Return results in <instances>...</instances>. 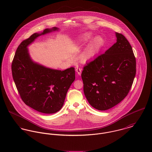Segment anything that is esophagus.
Wrapping results in <instances>:
<instances>
[{
  "label": "esophagus",
  "mask_w": 152,
  "mask_h": 152,
  "mask_svg": "<svg viewBox=\"0 0 152 152\" xmlns=\"http://www.w3.org/2000/svg\"><path fill=\"white\" fill-rule=\"evenodd\" d=\"M76 72H77V74L78 75H81V72H82V68H80V67H77L76 68Z\"/></svg>",
  "instance_id": "obj_1"
}]
</instances>
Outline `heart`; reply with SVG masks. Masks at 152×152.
I'll use <instances>...</instances> for the list:
<instances>
[{"label": "heart", "instance_id": "b5f03b06", "mask_svg": "<svg viewBox=\"0 0 152 152\" xmlns=\"http://www.w3.org/2000/svg\"><path fill=\"white\" fill-rule=\"evenodd\" d=\"M92 38V35L91 33H86L80 38L78 41L77 42L76 45L78 46L83 45L89 42ZM103 39L101 37H96L95 38L83 54L82 56L83 60L86 61L93 57L96 54L98 49L103 44Z\"/></svg>", "mask_w": 152, "mask_h": 152}]
</instances>
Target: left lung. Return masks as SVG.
<instances>
[{"label":"left lung","mask_w":152,"mask_h":152,"mask_svg":"<svg viewBox=\"0 0 152 152\" xmlns=\"http://www.w3.org/2000/svg\"><path fill=\"white\" fill-rule=\"evenodd\" d=\"M116 42L105 53L84 66V92L89 104L105 110L120 103L128 94L136 72V63L129 42L116 33Z\"/></svg>","instance_id":"obj_1"}]
</instances>
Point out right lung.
I'll return each instance as SVG.
<instances>
[{
    "label": "right lung",
    "mask_w": 152,
    "mask_h": 152,
    "mask_svg": "<svg viewBox=\"0 0 152 152\" xmlns=\"http://www.w3.org/2000/svg\"><path fill=\"white\" fill-rule=\"evenodd\" d=\"M58 30L46 28L34 33L18 47L12 63V76L22 101L43 113H54L63 106L66 94L75 78V68L64 71L46 68L31 60L27 47L40 35Z\"/></svg>",
    "instance_id": "1"
}]
</instances>
